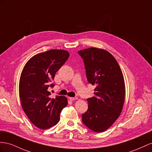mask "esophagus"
<instances>
[{"instance_id":"esophagus-1","label":"esophagus","mask_w":152,"mask_h":152,"mask_svg":"<svg viewBox=\"0 0 152 152\" xmlns=\"http://www.w3.org/2000/svg\"><path fill=\"white\" fill-rule=\"evenodd\" d=\"M69 99L71 101H75V100L77 99V97H74V98H73V97H70Z\"/></svg>"}]
</instances>
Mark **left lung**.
Here are the masks:
<instances>
[{
    "instance_id": "left-lung-1",
    "label": "left lung",
    "mask_w": 152,
    "mask_h": 152,
    "mask_svg": "<svg viewBox=\"0 0 152 152\" xmlns=\"http://www.w3.org/2000/svg\"><path fill=\"white\" fill-rule=\"evenodd\" d=\"M87 80L96 86L94 96L87 99L88 110L82 121L89 129L102 132L109 128L121 113L125 99L123 72L115 58L103 49L80 50Z\"/></svg>"
}]
</instances>
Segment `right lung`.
Wrapping results in <instances>:
<instances>
[{"label": "right lung", "instance_id": "1", "mask_svg": "<svg viewBox=\"0 0 152 152\" xmlns=\"http://www.w3.org/2000/svg\"><path fill=\"white\" fill-rule=\"evenodd\" d=\"M69 56L67 50L51 49L34 55L23 68L19 81L21 105L31 122L40 129L56 125L67 104L65 96L50 98L49 88L54 87L50 82Z\"/></svg>", "mask_w": 152, "mask_h": 152}]
</instances>
